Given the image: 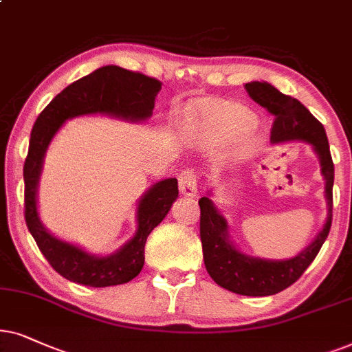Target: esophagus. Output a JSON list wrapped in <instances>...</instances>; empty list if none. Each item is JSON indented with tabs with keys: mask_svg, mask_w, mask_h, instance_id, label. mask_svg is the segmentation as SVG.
<instances>
[{
	"mask_svg": "<svg viewBox=\"0 0 352 352\" xmlns=\"http://www.w3.org/2000/svg\"><path fill=\"white\" fill-rule=\"evenodd\" d=\"M179 188L182 195L190 196V198H193V196L198 195V175H196L195 170L186 168V170L180 173Z\"/></svg>",
	"mask_w": 352,
	"mask_h": 352,
	"instance_id": "obj_1",
	"label": "esophagus"
}]
</instances>
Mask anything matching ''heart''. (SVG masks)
<instances>
[{
  "label": "heart",
  "instance_id": "b5f03b06",
  "mask_svg": "<svg viewBox=\"0 0 352 352\" xmlns=\"http://www.w3.org/2000/svg\"><path fill=\"white\" fill-rule=\"evenodd\" d=\"M254 124V114L235 101L206 100L196 102L193 107L188 135L204 148L223 146L236 138V151L246 154L256 146V138L250 132Z\"/></svg>",
  "mask_w": 352,
  "mask_h": 352
}]
</instances>
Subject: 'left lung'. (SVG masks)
Returning <instances> with one entry per match:
<instances>
[{
  "label": "left lung",
  "mask_w": 352,
  "mask_h": 352,
  "mask_svg": "<svg viewBox=\"0 0 352 352\" xmlns=\"http://www.w3.org/2000/svg\"><path fill=\"white\" fill-rule=\"evenodd\" d=\"M245 88L251 100L275 116L270 132L272 143L302 140L312 144L320 159L322 175L325 177V198L329 203V214L323 228L306 250L292 259L270 261L246 256L238 251L228 238L227 220L215 209L208 196L199 199V235L204 265L210 278L219 287L243 296H270L292 287L301 277L329 236L333 210L335 166L325 129L306 106L296 98L280 93L267 82H251L246 83Z\"/></svg>",
  "instance_id": "left-lung-1"
}]
</instances>
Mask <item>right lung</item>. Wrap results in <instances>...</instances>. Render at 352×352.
<instances>
[{
    "mask_svg": "<svg viewBox=\"0 0 352 352\" xmlns=\"http://www.w3.org/2000/svg\"><path fill=\"white\" fill-rule=\"evenodd\" d=\"M162 83L148 75L104 65L80 80L70 83L36 117L30 133L29 153L23 162L25 222L51 267L70 282L102 288L127 283L144 264L146 238L166 217L179 196L177 179L153 185L138 203V228L132 240L119 251L100 257L70 245L46 230L36 210V188L46 148L67 119L87 114H107L124 120H146L153 116L154 101Z\"/></svg>",
    "mask_w": 352,
    "mask_h": 352,
    "instance_id": "right-lung-1",
    "label": "right lung"
}]
</instances>
